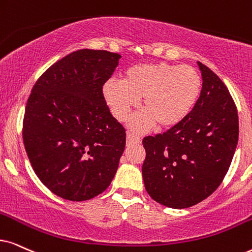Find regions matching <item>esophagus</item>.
<instances>
[{
	"label": "esophagus",
	"instance_id": "obj_1",
	"mask_svg": "<svg viewBox=\"0 0 252 252\" xmlns=\"http://www.w3.org/2000/svg\"><path fill=\"white\" fill-rule=\"evenodd\" d=\"M138 143H141V138L138 136L133 135L131 132L126 133V144H138Z\"/></svg>",
	"mask_w": 252,
	"mask_h": 252
}]
</instances>
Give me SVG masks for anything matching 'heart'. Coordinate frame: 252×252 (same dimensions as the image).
<instances>
[{
	"label": "heart",
	"instance_id": "heart-1",
	"mask_svg": "<svg viewBox=\"0 0 252 252\" xmlns=\"http://www.w3.org/2000/svg\"><path fill=\"white\" fill-rule=\"evenodd\" d=\"M202 80L192 66L166 62L135 65L123 73L122 80H109L103 95L116 120L126 121L142 98L144 110L130 122L135 130L156 124L159 129L179 126L193 110Z\"/></svg>",
	"mask_w": 252,
	"mask_h": 252
}]
</instances>
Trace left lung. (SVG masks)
I'll list each match as a JSON object with an SVG mask.
<instances>
[{"label": "left lung", "mask_w": 252, "mask_h": 252, "mask_svg": "<svg viewBox=\"0 0 252 252\" xmlns=\"http://www.w3.org/2000/svg\"><path fill=\"white\" fill-rule=\"evenodd\" d=\"M202 75L199 100L179 126L143 139L142 166L149 195L170 208H189L221 185L238 142V115L223 81L197 62Z\"/></svg>", "instance_id": "8db88e82"}]
</instances>
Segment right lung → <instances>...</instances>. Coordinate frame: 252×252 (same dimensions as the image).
<instances>
[{"label":"right lung","mask_w":252,"mask_h":252,"mask_svg":"<svg viewBox=\"0 0 252 252\" xmlns=\"http://www.w3.org/2000/svg\"><path fill=\"white\" fill-rule=\"evenodd\" d=\"M120 58L104 50L69 53L41 74L28 98L29 160L41 183L65 200L93 199L115 177L126 129L110 114L102 88Z\"/></svg>","instance_id":"add662e5"}]
</instances>
